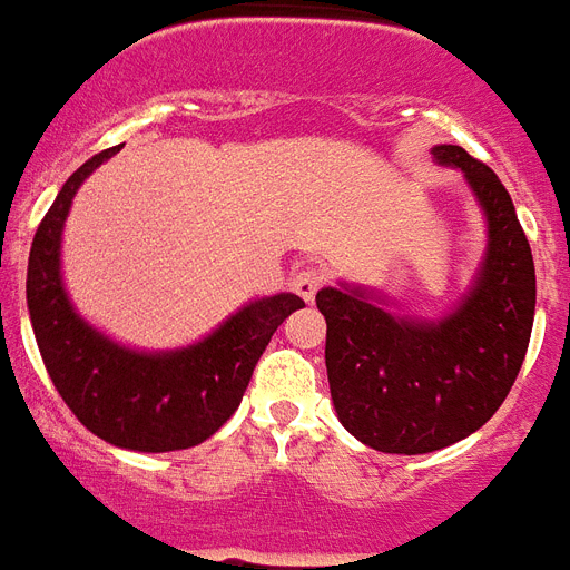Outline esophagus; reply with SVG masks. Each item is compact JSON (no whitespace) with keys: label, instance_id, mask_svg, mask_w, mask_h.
I'll use <instances>...</instances> for the list:
<instances>
[{"label":"esophagus","instance_id":"1","mask_svg":"<svg viewBox=\"0 0 570 570\" xmlns=\"http://www.w3.org/2000/svg\"><path fill=\"white\" fill-rule=\"evenodd\" d=\"M325 281H327V272L325 269H318V266H304V269L295 272L289 284H293V293L301 295V298H304L309 304V301L316 298L318 289L325 286Z\"/></svg>","mask_w":570,"mask_h":570}]
</instances>
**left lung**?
Returning <instances> with one entry per match:
<instances>
[{"instance_id": "obj_1", "label": "left lung", "mask_w": 570, "mask_h": 570, "mask_svg": "<svg viewBox=\"0 0 570 570\" xmlns=\"http://www.w3.org/2000/svg\"><path fill=\"white\" fill-rule=\"evenodd\" d=\"M460 166L489 219L478 284L436 325L395 318L360 289H322L325 363L342 428L383 453H430L471 436L498 413L524 363L535 316V266L501 178L462 146Z\"/></svg>"}]
</instances>
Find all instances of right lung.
I'll list each match as a JSON object with an SVG mask.
<instances>
[{"mask_svg":"<svg viewBox=\"0 0 570 570\" xmlns=\"http://www.w3.org/2000/svg\"><path fill=\"white\" fill-rule=\"evenodd\" d=\"M114 151L69 175L37 228L26 281L31 327L55 390L90 433L128 451H184L237 413L272 333L304 301L289 293L254 301L205 342L173 354L125 351L87 327L60 286V228L81 180Z\"/></svg>","mask_w":570,"mask_h":570,"instance_id":"obj_1","label":"right lung"}]
</instances>
